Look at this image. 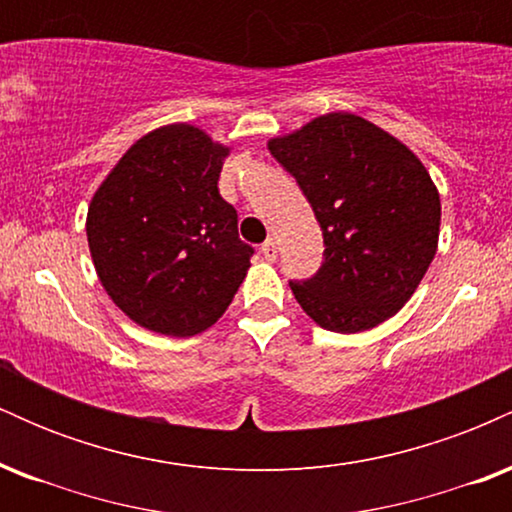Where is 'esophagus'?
I'll return each mask as SVG.
<instances>
[{"label":"esophagus","mask_w":512,"mask_h":512,"mask_svg":"<svg viewBox=\"0 0 512 512\" xmlns=\"http://www.w3.org/2000/svg\"><path fill=\"white\" fill-rule=\"evenodd\" d=\"M262 255H264V260H269V262H274V260H276V243H274V238H267V240H264V245H262Z\"/></svg>","instance_id":"34e87169"}]
</instances>
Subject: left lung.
<instances>
[{
  "label": "left lung",
  "instance_id": "left-lung-1",
  "mask_svg": "<svg viewBox=\"0 0 512 512\" xmlns=\"http://www.w3.org/2000/svg\"><path fill=\"white\" fill-rule=\"evenodd\" d=\"M269 151L296 178L322 228L320 269L289 281L320 327L354 334L409 301L433 262L440 197L402 142L349 113L315 117Z\"/></svg>",
  "mask_w": 512,
  "mask_h": 512
}]
</instances>
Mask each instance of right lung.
Here are the masks:
<instances>
[{
  "instance_id": "right-lung-1",
  "label": "right lung",
  "mask_w": 512,
  "mask_h": 512,
  "mask_svg": "<svg viewBox=\"0 0 512 512\" xmlns=\"http://www.w3.org/2000/svg\"><path fill=\"white\" fill-rule=\"evenodd\" d=\"M226 146L192 125L139 139L91 199L88 248L103 289L129 320L192 337L226 313L255 248L219 195Z\"/></svg>"
}]
</instances>
